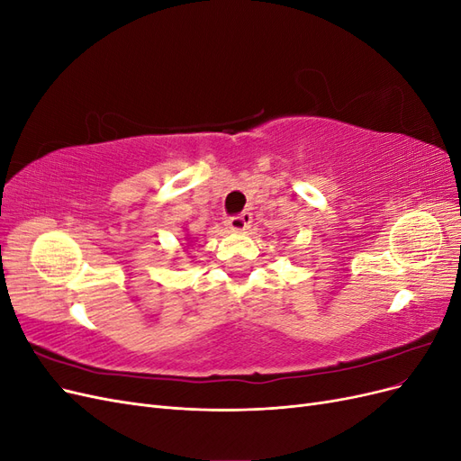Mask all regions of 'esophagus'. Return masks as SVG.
Listing matches in <instances>:
<instances>
[{
	"label": "esophagus",
	"mask_w": 461,
	"mask_h": 461,
	"mask_svg": "<svg viewBox=\"0 0 461 461\" xmlns=\"http://www.w3.org/2000/svg\"><path fill=\"white\" fill-rule=\"evenodd\" d=\"M249 221H252V215L249 213H240V215H234L229 219V227L234 232H244L249 225Z\"/></svg>",
	"instance_id": "1"
}]
</instances>
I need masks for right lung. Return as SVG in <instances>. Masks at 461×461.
Wrapping results in <instances>:
<instances>
[{
  "label": "right lung",
  "instance_id": "1",
  "mask_svg": "<svg viewBox=\"0 0 461 461\" xmlns=\"http://www.w3.org/2000/svg\"><path fill=\"white\" fill-rule=\"evenodd\" d=\"M185 242H186V246H185V248H188V246L192 244V240H190V234H185Z\"/></svg>",
  "mask_w": 461,
  "mask_h": 461
}]
</instances>
